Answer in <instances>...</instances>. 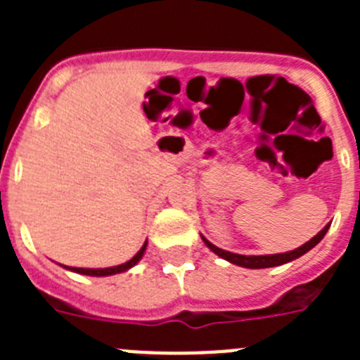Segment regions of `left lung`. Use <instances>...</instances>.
<instances>
[{
  "label": "left lung",
  "instance_id": "left-lung-1",
  "mask_svg": "<svg viewBox=\"0 0 360 360\" xmlns=\"http://www.w3.org/2000/svg\"><path fill=\"white\" fill-rule=\"evenodd\" d=\"M328 229H330V224H326L319 232H317L316 236L311 238L310 241H307V243L301 245V247H297V249L290 250V252L265 254V256H245V254L229 252V250L219 249V247L212 245L205 236H202V240H203V243L207 245L209 249L216 254V256L224 257V259H227V262L232 263V265L243 266V269H270V266H279V265H285V263H288V262H294V259L301 257L303 254H307L308 250L314 249V247H316V245L323 240L324 234L328 232Z\"/></svg>",
  "mask_w": 360,
  "mask_h": 360
}]
</instances>
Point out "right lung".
<instances>
[{"instance_id":"right-lung-1","label":"right lung","mask_w":360,"mask_h":360,"mask_svg":"<svg viewBox=\"0 0 360 360\" xmlns=\"http://www.w3.org/2000/svg\"><path fill=\"white\" fill-rule=\"evenodd\" d=\"M146 247H148V240L144 241V245L141 247V250L135 254V256L129 259V262L122 263V265H117V266H108V269H75V266H65L66 270H72V272H77V274H84V276H95V278H104V276H113V274H120V272H126L129 270L131 266H135L136 263L141 262L142 256L146 252Z\"/></svg>"}]
</instances>
